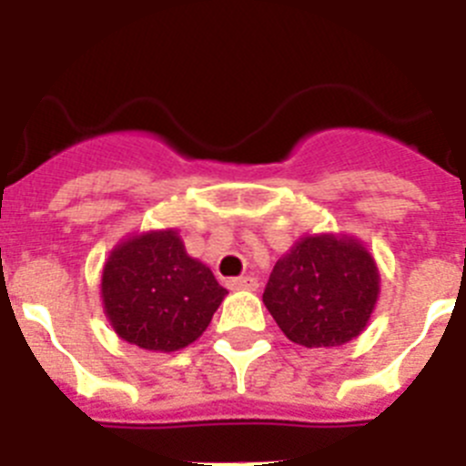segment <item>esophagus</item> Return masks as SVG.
<instances>
[{
  "label": "esophagus",
  "instance_id": "1",
  "mask_svg": "<svg viewBox=\"0 0 466 466\" xmlns=\"http://www.w3.org/2000/svg\"><path fill=\"white\" fill-rule=\"evenodd\" d=\"M226 284H228V289H233V291H238V289L254 291L258 287L257 278H249V275H245V278H230Z\"/></svg>",
  "mask_w": 466,
  "mask_h": 466
}]
</instances>
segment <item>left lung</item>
I'll return each mask as SVG.
<instances>
[{"instance_id":"obj_1","label":"left lung","mask_w":466,"mask_h":466,"mask_svg":"<svg viewBox=\"0 0 466 466\" xmlns=\"http://www.w3.org/2000/svg\"><path fill=\"white\" fill-rule=\"evenodd\" d=\"M378 299V268L355 240H300L275 263L263 303L284 336L306 348H333L360 336Z\"/></svg>"}]
</instances>
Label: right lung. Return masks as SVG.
<instances>
[{"mask_svg": "<svg viewBox=\"0 0 466 466\" xmlns=\"http://www.w3.org/2000/svg\"><path fill=\"white\" fill-rule=\"evenodd\" d=\"M226 294L212 270L188 257L175 230L123 242L102 273V300L114 331L156 352L193 343Z\"/></svg>", "mask_w": 466, "mask_h": 466, "instance_id": "1", "label": "right lung"}]
</instances>
